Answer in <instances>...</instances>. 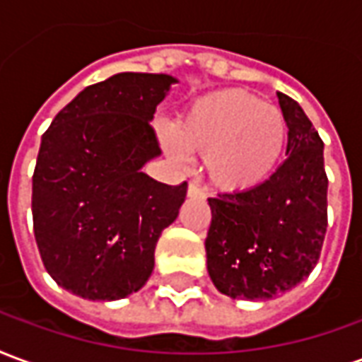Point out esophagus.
Segmentation results:
<instances>
[{"mask_svg": "<svg viewBox=\"0 0 362 362\" xmlns=\"http://www.w3.org/2000/svg\"><path fill=\"white\" fill-rule=\"evenodd\" d=\"M188 197H205V192L199 188L197 184H194V182H192V184L188 186Z\"/></svg>", "mask_w": 362, "mask_h": 362, "instance_id": "34e87169", "label": "esophagus"}]
</instances>
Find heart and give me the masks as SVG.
Returning a JSON list of instances; mask_svg holds the SVG:
<instances>
[{"mask_svg":"<svg viewBox=\"0 0 362 362\" xmlns=\"http://www.w3.org/2000/svg\"><path fill=\"white\" fill-rule=\"evenodd\" d=\"M287 122L279 108L244 89H221L186 106L160 141L176 158L204 153L213 186L240 194L258 188L277 170L287 147Z\"/></svg>","mask_w":362,"mask_h":362,"instance_id":"b5f03b06","label":"heart"}]
</instances>
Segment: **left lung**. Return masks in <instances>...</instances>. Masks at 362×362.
<instances>
[{
	"instance_id": "1",
	"label": "left lung",
	"mask_w": 362,
	"mask_h": 362,
	"mask_svg": "<svg viewBox=\"0 0 362 362\" xmlns=\"http://www.w3.org/2000/svg\"><path fill=\"white\" fill-rule=\"evenodd\" d=\"M288 127L287 158L258 188L209 197L207 272L219 293L269 300L306 279L327 227L324 143L300 104L277 93Z\"/></svg>"
}]
</instances>
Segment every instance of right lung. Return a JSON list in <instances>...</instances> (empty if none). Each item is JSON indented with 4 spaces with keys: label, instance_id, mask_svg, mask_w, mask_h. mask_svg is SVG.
<instances>
[{
    "label": "right lung",
    "instance_id": "add662e5",
    "mask_svg": "<svg viewBox=\"0 0 362 362\" xmlns=\"http://www.w3.org/2000/svg\"><path fill=\"white\" fill-rule=\"evenodd\" d=\"M176 77L116 74L58 112L42 135L33 176V223L46 272L89 300H119L147 283L155 246L188 184L168 186L141 168L160 155L153 114Z\"/></svg>",
    "mask_w": 362,
    "mask_h": 362
}]
</instances>
